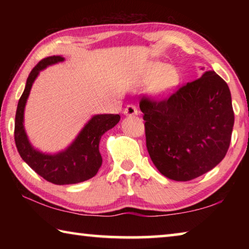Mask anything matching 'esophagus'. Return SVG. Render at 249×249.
I'll use <instances>...</instances> for the list:
<instances>
[{
    "label": "esophagus",
    "mask_w": 249,
    "mask_h": 249,
    "mask_svg": "<svg viewBox=\"0 0 249 249\" xmlns=\"http://www.w3.org/2000/svg\"><path fill=\"white\" fill-rule=\"evenodd\" d=\"M124 114L126 116H135L138 114V109L136 107H134V105H127L124 109Z\"/></svg>",
    "instance_id": "1"
}]
</instances>
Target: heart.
I'll list each match as a JSON object with an SVG mask.
<instances>
[{"mask_svg":"<svg viewBox=\"0 0 249 249\" xmlns=\"http://www.w3.org/2000/svg\"><path fill=\"white\" fill-rule=\"evenodd\" d=\"M178 71L172 66L155 64L142 78V86H150L155 82L154 92L156 94H165L174 89L178 82Z\"/></svg>","mask_w":249,"mask_h":249,"instance_id":"b5f03b06","label":"heart"}]
</instances>
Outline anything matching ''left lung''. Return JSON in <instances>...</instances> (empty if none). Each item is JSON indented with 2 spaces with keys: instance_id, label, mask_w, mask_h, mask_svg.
<instances>
[{
  "instance_id": "1",
  "label": "left lung",
  "mask_w": 249,
  "mask_h": 249,
  "mask_svg": "<svg viewBox=\"0 0 249 249\" xmlns=\"http://www.w3.org/2000/svg\"><path fill=\"white\" fill-rule=\"evenodd\" d=\"M146 146L156 168L175 181L212 170L229 150L234 111L227 83L213 70L179 88L169 98H142Z\"/></svg>"
}]
</instances>
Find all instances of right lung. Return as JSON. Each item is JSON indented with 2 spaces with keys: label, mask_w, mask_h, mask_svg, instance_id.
<instances>
[{
  "label": "right lung",
  "mask_w": 249,
  "mask_h": 249,
  "mask_svg": "<svg viewBox=\"0 0 249 249\" xmlns=\"http://www.w3.org/2000/svg\"><path fill=\"white\" fill-rule=\"evenodd\" d=\"M62 61H65V58L61 56L47 57L31 71L18 104L14 129L15 144L22 159L45 180L59 185L83 182L98 174L102 165L99 150L101 137L121 120L119 114H96L83 126L66 149L56 154H46L34 148L24 127V111L28 95L40 71Z\"/></svg>",
  "instance_id": "right-lung-1"
}]
</instances>
